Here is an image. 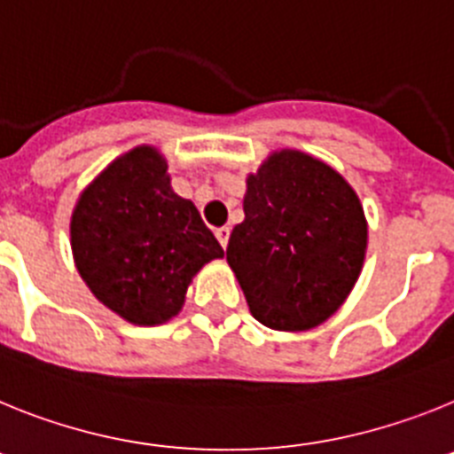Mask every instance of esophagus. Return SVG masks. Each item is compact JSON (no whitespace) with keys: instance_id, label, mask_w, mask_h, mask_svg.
<instances>
[{"instance_id":"1","label":"esophagus","mask_w":454,"mask_h":454,"mask_svg":"<svg viewBox=\"0 0 454 454\" xmlns=\"http://www.w3.org/2000/svg\"><path fill=\"white\" fill-rule=\"evenodd\" d=\"M215 235H216V239H219V244H222L223 249H226V247H228V238H231V228H228V226L216 228Z\"/></svg>"}]
</instances>
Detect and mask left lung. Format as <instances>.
<instances>
[{"mask_svg":"<svg viewBox=\"0 0 454 454\" xmlns=\"http://www.w3.org/2000/svg\"><path fill=\"white\" fill-rule=\"evenodd\" d=\"M368 247L364 207L340 173L278 151L247 178L244 222L226 260L249 310L276 331H309L352 293Z\"/></svg>","mask_w":454,"mask_h":454,"instance_id":"left-lung-1","label":"left lung"}]
</instances>
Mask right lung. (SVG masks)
I'll use <instances>...</instances> for the list:
<instances>
[{"mask_svg":"<svg viewBox=\"0 0 454 454\" xmlns=\"http://www.w3.org/2000/svg\"><path fill=\"white\" fill-rule=\"evenodd\" d=\"M70 244L98 301L141 326L178 315L196 271L223 255L196 205L171 189L167 160L153 145L114 160L82 192Z\"/></svg>","mask_w":454,"mask_h":454,"instance_id":"obj_1","label":"right lung"}]
</instances>
